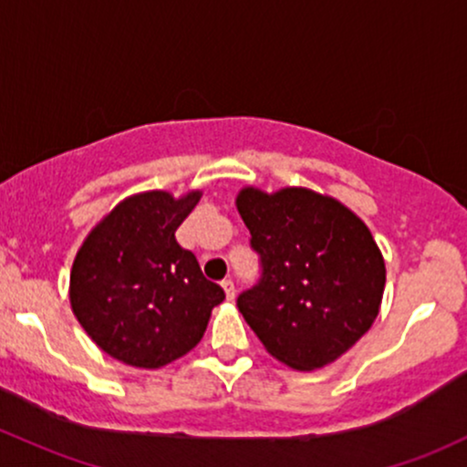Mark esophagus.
I'll list each match as a JSON object with an SVG mask.
<instances>
[{
    "label": "esophagus",
    "instance_id": "1",
    "mask_svg": "<svg viewBox=\"0 0 467 467\" xmlns=\"http://www.w3.org/2000/svg\"><path fill=\"white\" fill-rule=\"evenodd\" d=\"M222 285L225 290V296H228V299H234V281L233 279H223Z\"/></svg>",
    "mask_w": 467,
    "mask_h": 467
}]
</instances>
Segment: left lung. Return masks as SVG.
<instances>
[{
	"instance_id": "obj_1",
	"label": "left lung",
	"mask_w": 467,
	"mask_h": 467,
	"mask_svg": "<svg viewBox=\"0 0 467 467\" xmlns=\"http://www.w3.org/2000/svg\"><path fill=\"white\" fill-rule=\"evenodd\" d=\"M237 208L261 268L237 308L265 350L296 370H317L350 350L377 319L386 285L368 225L306 188H244Z\"/></svg>"
}]
</instances>
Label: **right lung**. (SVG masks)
I'll use <instances>...</instances> for the list:
<instances>
[{"label":"right lung","instance_id":"1","mask_svg":"<svg viewBox=\"0 0 467 467\" xmlns=\"http://www.w3.org/2000/svg\"><path fill=\"white\" fill-rule=\"evenodd\" d=\"M202 192L152 191L126 199L88 234L70 273V304L106 355L161 368L191 352L225 299L175 233Z\"/></svg>","mask_w":467,"mask_h":467}]
</instances>
